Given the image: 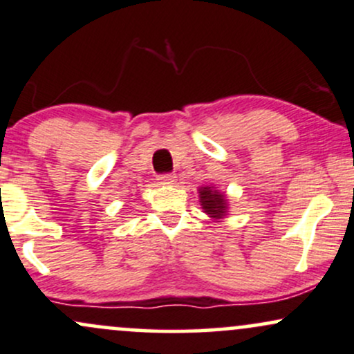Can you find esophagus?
<instances>
[{"mask_svg": "<svg viewBox=\"0 0 354 354\" xmlns=\"http://www.w3.org/2000/svg\"><path fill=\"white\" fill-rule=\"evenodd\" d=\"M157 180L162 185H172L176 182V176L174 174H160V176H157Z\"/></svg>", "mask_w": 354, "mask_h": 354, "instance_id": "obj_1", "label": "esophagus"}]
</instances>
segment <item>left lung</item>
Wrapping results in <instances>:
<instances>
[{
  "label": "left lung",
  "mask_w": 354,
  "mask_h": 354,
  "mask_svg": "<svg viewBox=\"0 0 354 354\" xmlns=\"http://www.w3.org/2000/svg\"><path fill=\"white\" fill-rule=\"evenodd\" d=\"M201 202L203 210L214 218H222L227 212L225 195H222L217 190H212L210 187H202L201 189Z\"/></svg>",
  "instance_id": "left-lung-1"
}]
</instances>
